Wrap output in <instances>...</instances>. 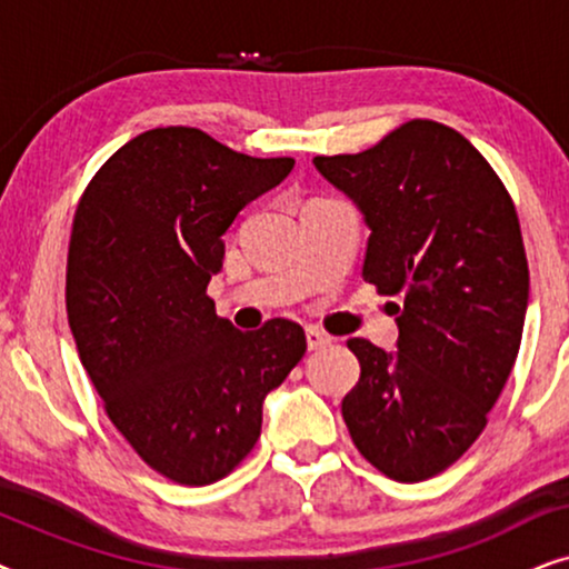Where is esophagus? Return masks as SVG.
I'll return each mask as SVG.
<instances>
[{
    "instance_id": "1",
    "label": "esophagus",
    "mask_w": 569,
    "mask_h": 569,
    "mask_svg": "<svg viewBox=\"0 0 569 569\" xmlns=\"http://www.w3.org/2000/svg\"><path fill=\"white\" fill-rule=\"evenodd\" d=\"M306 339H308V349H323V347L331 345V339L326 337L321 329H316V326H308Z\"/></svg>"
}]
</instances>
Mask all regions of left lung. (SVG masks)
<instances>
[{
    "instance_id": "left-lung-1",
    "label": "left lung",
    "mask_w": 569,
    "mask_h": 569,
    "mask_svg": "<svg viewBox=\"0 0 569 569\" xmlns=\"http://www.w3.org/2000/svg\"><path fill=\"white\" fill-rule=\"evenodd\" d=\"M313 166L370 228L365 282L401 300L388 302L396 352L347 341L360 380L341 417L386 477L430 479L473 446L516 365L528 308L516 207L477 147L438 121Z\"/></svg>"
}]
</instances>
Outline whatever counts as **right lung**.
Instances as JSON below:
<instances>
[{"instance_id": "add662e5", "label": "right lung", "mask_w": 569, "mask_h": 569, "mask_svg": "<svg viewBox=\"0 0 569 569\" xmlns=\"http://www.w3.org/2000/svg\"><path fill=\"white\" fill-rule=\"evenodd\" d=\"M292 168L191 127L150 129L106 160L77 207L67 259L77 352L116 430L178 485H212L251 453L263 399L306 355L298 323L238 331L207 295L232 220Z\"/></svg>"}]
</instances>
